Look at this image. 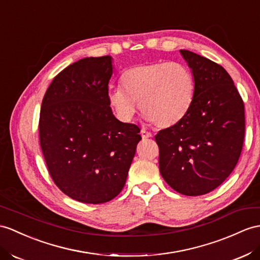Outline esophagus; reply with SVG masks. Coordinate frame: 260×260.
Masks as SVG:
<instances>
[{
	"instance_id": "esophagus-1",
	"label": "esophagus",
	"mask_w": 260,
	"mask_h": 260,
	"mask_svg": "<svg viewBox=\"0 0 260 260\" xmlns=\"http://www.w3.org/2000/svg\"><path fill=\"white\" fill-rule=\"evenodd\" d=\"M141 137H142V139H148V138H151L152 137V135L150 134V132H148V131H145L144 129H142L141 130Z\"/></svg>"
}]
</instances>
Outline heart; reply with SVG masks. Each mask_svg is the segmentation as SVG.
Listing matches in <instances>:
<instances>
[{
    "label": "heart",
    "mask_w": 260,
    "mask_h": 260,
    "mask_svg": "<svg viewBox=\"0 0 260 260\" xmlns=\"http://www.w3.org/2000/svg\"><path fill=\"white\" fill-rule=\"evenodd\" d=\"M121 88L110 89L108 105L122 122L138 110L159 128H169L184 118L193 101L192 72L180 62L157 61L131 67L121 75Z\"/></svg>",
    "instance_id": "obj_1"
}]
</instances>
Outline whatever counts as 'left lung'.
Instances as JSON below:
<instances>
[{
  "label": "left lung",
  "instance_id": "8db88e82",
  "mask_svg": "<svg viewBox=\"0 0 260 260\" xmlns=\"http://www.w3.org/2000/svg\"><path fill=\"white\" fill-rule=\"evenodd\" d=\"M192 69L195 91L181 121L160 130V173L183 195L198 196L219 186L235 169L245 136L244 101L220 65L180 50Z\"/></svg>",
  "mask_w": 260,
  "mask_h": 260
}]
</instances>
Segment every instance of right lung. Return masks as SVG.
<instances>
[{
	"label": "right lung",
	"mask_w": 260,
	"mask_h": 260,
	"mask_svg": "<svg viewBox=\"0 0 260 260\" xmlns=\"http://www.w3.org/2000/svg\"><path fill=\"white\" fill-rule=\"evenodd\" d=\"M110 56L87 57L53 79L43 98L40 142L48 172L69 198L86 204L121 192L141 140L140 129L108 105Z\"/></svg>",
	"instance_id": "1"
}]
</instances>
